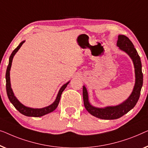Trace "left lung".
Masks as SVG:
<instances>
[{"label":"left lung","mask_w":148,"mask_h":148,"mask_svg":"<svg viewBox=\"0 0 148 148\" xmlns=\"http://www.w3.org/2000/svg\"><path fill=\"white\" fill-rule=\"evenodd\" d=\"M116 45L120 49L130 56L134 62L136 74V83L132 94L123 103L116 106H109L105 108L95 107L90 105L88 101V92L86 87L83 86V101L86 109L89 113L102 119L111 120L116 119L123 116L132 110L138 101L140 96L141 89L143 85V73L141 70V62L140 57L138 55L137 50L134 47L133 43L127 37L123 35H119L118 36V40Z\"/></svg>","instance_id":"1"}]
</instances>
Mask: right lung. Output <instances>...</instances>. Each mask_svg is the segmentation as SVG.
Returning <instances> with one entry per match:
<instances>
[{
  "label": "right lung",
  "mask_w": 148,
  "mask_h": 148,
  "mask_svg": "<svg viewBox=\"0 0 148 148\" xmlns=\"http://www.w3.org/2000/svg\"><path fill=\"white\" fill-rule=\"evenodd\" d=\"M25 41H22V42L16 47V48L14 49V51L12 52L11 55L10 56L9 65L7 66V72H6V89H7V96L10 102L13 105V106L15 107V109L17 110V111H18L21 113L25 116L39 117V116H43L46 115L47 113H51V112L53 111L54 110L57 108L58 104H59L62 93L64 90V89L66 88V86H67V85L70 82L66 83V84H64L63 86L61 87L59 92H58V94L57 95V97H56L55 101H54L51 105L47 106L46 107L41 108V109H33V108L26 107V106L23 105L22 103H21L20 102L18 101V99L15 97V96L14 95V93L12 90L11 86V81H10V70H11L12 58H13L14 56L15 55V53L16 52H17L18 49H20V47L22 46V45L23 44Z\"/></svg>",
  "instance_id": "1"
}]
</instances>
